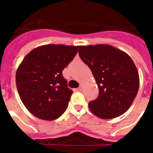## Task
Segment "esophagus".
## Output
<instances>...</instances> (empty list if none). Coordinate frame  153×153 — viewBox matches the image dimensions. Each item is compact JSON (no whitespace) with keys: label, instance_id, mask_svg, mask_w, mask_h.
<instances>
[{"label":"esophagus","instance_id":"obj_1","mask_svg":"<svg viewBox=\"0 0 153 153\" xmlns=\"http://www.w3.org/2000/svg\"><path fill=\"white\" fill-rule=\"evenodd\" d=\"M78 90H79V91H81V90H83V86H82V85H80V86H79V88H78Z\"/></svg>","mask_w":153,"mask_h":153}]
</instances>
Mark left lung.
I'll list each match as a JSON object with an SVG mask.
<instances>
[{"instance_id":"8db88e82","label":"left lung","mask_w":153,"mask_h":153,"mask_svg":"<svg viewBox=\"0 0 153 153\" xmlns=\"http://www.w3.org/2000/svg\"><path fill=\"white\" fill-rule=\"evenodd\" d=\"M79 57L91 70L99 96L89 102L97 117L109 120L128 110L137 95L139 72L126 53L109 44L79 46Z\"/></svg>"}]
</instances>
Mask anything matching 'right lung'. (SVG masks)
<instances>
[{"label":"right lung","instance_id":"1","mask_svg":"<svg viewBox=\"0 0 153 153\" xmlns=\"http://www.w3.org/2000/svg\"><path fill=\"white\" fill-rule=\"evenodd\" d=\"M78 46L47 44L26 55L16 73V84L28 111L44 120H54L67 109L73 91L62 71L72 61Z\"/></svg>","mask_w":153,"mask_h":153}]
</instances>
